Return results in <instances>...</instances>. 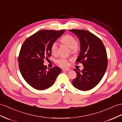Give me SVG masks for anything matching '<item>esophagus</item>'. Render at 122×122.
Returning <instances> with one entry per match:
<instances>
[{"mask_svg": "<svg viewBox=\"0 0 122 122\" xmlns=\"http://www.w3.org/2000/svg\"><path fill=\"white\" fill-rule=\"evenodd\" d=\"M62 70H63L64 71H69L70 70L69 68H63Z\"/></svg>", "mask_w": 122, "mask_h": 122, "instance_id": "1", "label": "esophagus"}]
</instances>
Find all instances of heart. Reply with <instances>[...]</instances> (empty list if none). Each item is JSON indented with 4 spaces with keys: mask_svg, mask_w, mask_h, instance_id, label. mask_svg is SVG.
<instances>
[{
    "mask_svg": "<svg viewBox=\"0 0 122 122\" xmlns=\"http://www.w3.org/2000/svg\"><path fill=\"white\" fill-rule=\"evenodd\" d=\"M60 42L66 45L70 48L71 53L72 54H77L80 51V46L77 43V39L74 36L70 34H66L62 37ZM58 50L57 44L56 43L52 44L51 46V54L55 56L57 54ZM68 60L66 58H61L57 61V64L61 67H66L68 65Z\"/></svg>",
    "mask_w": 122,
    "mask_h": 122,
    "instance_id": "1",
    "label": "heart"
}]
</instances>
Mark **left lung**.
<instances>
[{"label": "left lung", "mask_w": 122, "mask_h": 122, "mask_svg": "<svg viewBox=\"0 0 122 122\" xmlns=\"http://www.w3.org/2000/svg\"><path fill=\"white\" fill-rule=\"evenodd\" d=\"M70 31L79 39L81 51L76 63H81L84 67L81 71L74 69L77 77L73 80V85L81 91H88L97 85L104 75L108 65L107 51L102 40L92 33L80 29Z\"/></svg>", "instance_id": "1"}]
</instances>
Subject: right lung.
<instances>
[{"label": "right lung", "mask_w": 122, "mask_h": 122, "mask_svg": "<svg viewBox=\"0 0 122 122\" xmlns=\"http://www.w3.org/2000/svg\"><path fill=\"white\" fill-rule=\"evenodd\" d=\"M64 30H42L25 41L18 58L19 68L25 80L38 90L51 87L61 72L60 67L54 66L47 70L43 63L45 59L51 56V46Z\"/></svg>", "instance_id": "right-lung-1"}]
</instances>
